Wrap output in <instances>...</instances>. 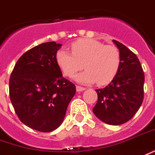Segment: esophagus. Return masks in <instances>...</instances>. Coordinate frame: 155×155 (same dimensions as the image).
Wrapping results in <instances>:
<instances>
[{"label": "esophagus", "instance_id": "obj_1", "mask_svg": "<svg viewBox=\"0 0 155 155\" xmlns=\"http://www.w3.org/2000/svg\"><path fill=\"white\" fill-rule=\"evenodd\" d=\"M85 87H82V86H80V85H77V86H76V91H79V92H80V91H85Z\"/></svg>", "mask_w": 155, "mask_h": 155}]
</instances>
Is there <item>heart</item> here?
Returning <instances> with one entry per match:
<instances>
[{"label":"heart","mask_w":155,"mask_h":155,"mask_svg":"<svg viewBox=\"0 0 155 155\" xmlns=\"http://www.w3.org/2000/svg\"><path fill=\"white\" fill-rule=\"evenodd\" d=\"M70 51L58 50L55 61L66 77L73 76L83 64L85 70L74 77L81 84L97 81L99 85H107L115 79L121 68V53L114 45H107L93 38H81L70 44Z\"/></svg>","instance_id":"1"}]
</instances>
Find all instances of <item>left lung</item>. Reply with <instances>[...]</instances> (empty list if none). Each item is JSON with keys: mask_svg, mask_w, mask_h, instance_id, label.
I'll list each match as a JSON object with an SVG mask.
<instances>
[{"mask_svg": "<svg viewBox=\"0 0 155 155\" xmlns=\"http://www.w3.org/2000/svg\"><path fill=\"white\" fill-rule=\"evenodd\" d=\"M112 41L121 53L122 64L109 85L96 90L98 100L93 112L103 123L120 125L129 121L141 107L144 73L136 54L118 41Z\"/></svg>", "mask_w": 155, "mask_h": 155, "instance_id": "1", "label": "left lung"}]
</instances>
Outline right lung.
<instances>
[{"instance_id": "right-lung-1", "label": "right lung", "mask_w": 155, "mask_h": 155, "mask_svg": "<svg viewBox=\"0 0 155 155\" xmlns=\"http://www.w3.org/2000/svg\"><path fill=\"white\" fill-rule=\"evenodd\" d=\"M60 47L48 42L32 48L17 60L10 77V99L18 118L43 133L60 126L76 91L55 61Z\"/></svg>"}]
</instances>
